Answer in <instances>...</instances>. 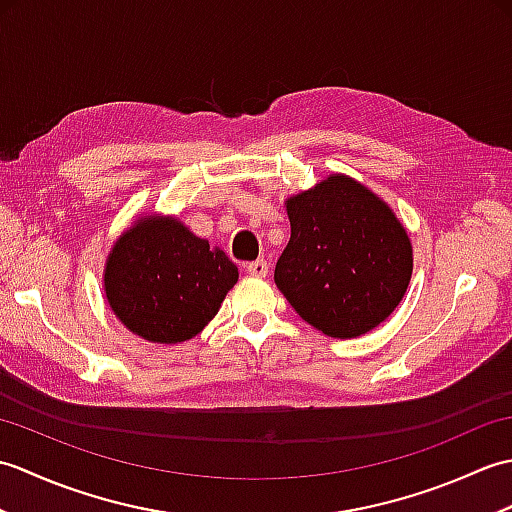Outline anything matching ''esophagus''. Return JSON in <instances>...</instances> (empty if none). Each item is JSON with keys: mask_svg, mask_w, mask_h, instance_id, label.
Instances as JSON below:
<instances>
[{"mask_svg": "<svg viewBox=\"0 0 512 512\" xmlns=\"http://www.w3.org/2000/svg\"><path fill=\"white\" fill-rule=\"evenodd\" d=\"M246 273L253 275V277H266L268 275V264L264 259H255V262L246 264Z\"/></svg>", "mask_w": 512, "mask_h": 512, "instance_id": "1", "label": "esophagus"}]
</instances>
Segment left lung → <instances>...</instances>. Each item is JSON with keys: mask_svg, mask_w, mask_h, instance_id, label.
Here are the masks:
<instances>
[{"mask_svg": "<svg viewBox=\"0 0 512 512\" xmlns=\"http://www.w3.org/2000/svg\"><path fill=\"white\" fill-rule=\"evenodd\" d=\"M290 242L275 284L323 334L354 339L383 323L407 292L411 242L389 206L363 184L330 176L288 204Z\"/></svg>", "mask_w": 512, "mask_h": 512, "instance_id": "1", "label": "left lung"}]
</instances>
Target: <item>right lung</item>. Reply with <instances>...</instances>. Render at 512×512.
Masks as SVG:
<instances>
[{
  "mask_svg": "<svg viewBox=\"0 0 512 512\" xmlns=\"http://www.w3.org/2000/svg\"><path fill=\"white\" fill-rule=\"evenodd\" d=\"M237 266L171 217L149 215L129 228L105 266V295L127 330L151 343H180L202 332Z\"/></svg>",
  "mask_w": 512,
  "mask_h": 512,
  "instance_id": "1",
  "label": "right lung"
}]
</instances>
